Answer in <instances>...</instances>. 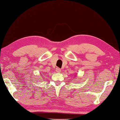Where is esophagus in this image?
Segmentation results:
<instances>
[{
  "instance_id": "1",
  "label": "esophagus",
  "mask_w": 120,
  "mask_h": 120,
  "mask_svg": "<svg viewBox=\"0 0 120 120\" xmlns=\"http://www.w3.org/2000/svg\"><path fill=\"white\" fill-rule=\"evenodd\" d=\"M56 72H61V69H60V68H56Z\"/></svg>"
}]
</instances>
